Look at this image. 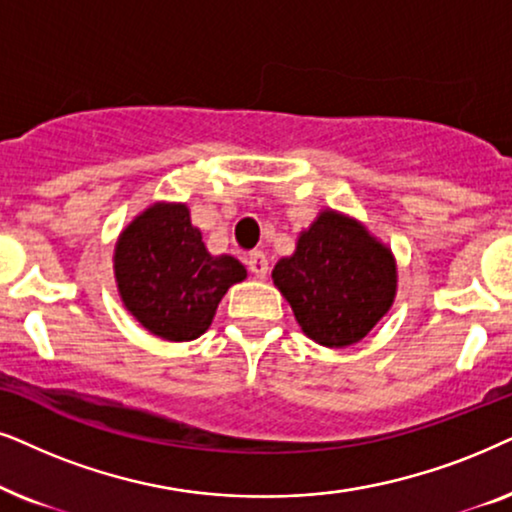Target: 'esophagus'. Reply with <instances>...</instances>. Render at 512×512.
Instances as JSON below:
<instances>
[{
    "label": "esophagus",
    "mask_w": 512,
    "mask_h": 512,
    "mask_svg": "<svg viewBox=\"0 0 512 512\" xmlns=\"http://www.w3.org/2000/svg\"><path fill=\"white\" fill-rule=\"evenodd\" d=\"M248 271L255 278H267L269 274V260L262 250H255L248 255Z\"/></svg>",
    "instance_id": "34e87169"
}]
</instances>
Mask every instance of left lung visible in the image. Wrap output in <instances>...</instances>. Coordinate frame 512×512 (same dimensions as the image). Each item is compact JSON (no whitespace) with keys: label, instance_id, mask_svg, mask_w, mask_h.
Returning <instances> with one entry per match:
<instances>
[{"label":"left lung","instance_id":"8db88e82","mask_svg":"<svg viewBox=\"0 0 512 512\" xmlns=\"http://www.w3.org/2000/svg\"><path fill=\"white\" fill-rule=\"evenodd\" d=\"M271 278L306 337L335 349L360 342L395 297L391 250L332 210L299 236L295 255L278 262Z\"/></svg>","mask_w":512,"mask_h":512}]
</instances>
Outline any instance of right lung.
<instances>
[{"instance_id": "right-lung-1", "label": "right lung", "mask_w": 512, "mask_h": 512, "mask_svg": "<svg viewBox=\"0 0 512 512\" xmlns=\"http://www.w3.org/2000/svg\"><path fill=\"white\" fill-rule=\"evenodd\" d=\"M126 309L168 342H192L213 323L215 309L245 269L234 257H213L187 206H152L119 238L114 255Z\"/></svg>"}]
</instances>
